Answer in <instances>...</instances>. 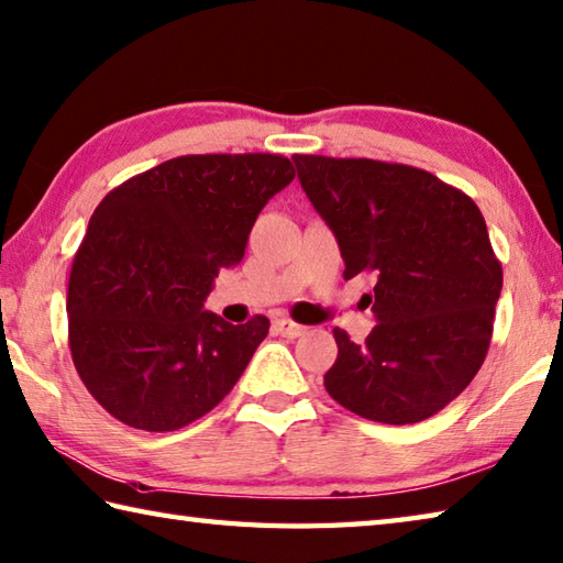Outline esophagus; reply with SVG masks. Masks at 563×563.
<instances>
[{
    "mask_svg": "<svg viewBox=\"0 0 563 563\" xmlns=\"http://www.w3.org/2000/svg\"><path fill=\"white\" fill-rule=\"evenodd\" d=\"M273 327H275V332H278L280 336H288V339L302 336L305 329H307V327H302V324L292 322V319H288V317H278V319H275V322H273Z\"/></svg>",
    "mask_w": 563,
    "mask_h": 563,
    "instance_id": "esophagus-1",
    "label": "esophagus"
}]
</instances>
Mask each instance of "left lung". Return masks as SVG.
<instances>
[{
    "label": "left lung",
    "instance_id": "1",
    "mask_svg": "<svg viewBox=\"0 0 563 563\" xmlns=\"http://www.w3.org/2000/svg\"><path fill=\"white\" fill-rule=\"evenodd\" d=\"M339 241L344 278L376 273L378 324L363 344L334 329L324 388L363 420L415 424L459 398L486 361L503 266L459 187L402 163L292 156Z\"/></svg>",
    "mask_w": 563,
    "mask_h": 563
}]
</instances>
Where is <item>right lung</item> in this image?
Returning <instances> with one entry per match:
<instances>
[{
  "mask_svg": "<svg viewBox=\"0 0 563 563\" xmlns=\"http://www.w3.org/2000/svg\"><path fill=\"white\" fill-rule=\"evenodd\" d=\"M292 178L278 153H205L139 173L99 202L70 268L68 346L119 422L175 432L234 388L271 322L229 324L202 302Z\"/></svg>",
  "mask_w": 563,
  "mask_h": 563,
  "instance_id": "add662e5",
  "label": "right lung"
}]
</instances>
